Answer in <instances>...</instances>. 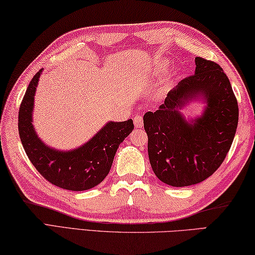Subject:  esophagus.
Masks as SVG:
<instances>
[{
	"instance_id": "1",
	"label": "esophagus",
	"mask_w": 255,
	"mask_h": 255,
	"mask_svg": "<svg viewBox=\"0 0 255 255\" xmlns=\"http://www.w3.org/2000/svg\"><path fill=\"white\" fill-rule=\"evenodd\" d=\"M133 124H135L136 128H141L142 127L143 120H142V117L140 115H136L135 117H133Z\"/></svg>"
}]
</instances>
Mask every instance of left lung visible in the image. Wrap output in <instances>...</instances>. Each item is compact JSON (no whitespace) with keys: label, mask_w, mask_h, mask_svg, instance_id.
Instances as JSON below:
<instances>
[{"label":"left lung","mask_w":255,"mask_h":255,"mask_svg":"<svg viewBox=\"0 0 255 255\" xmlns=\"http://www.w3.org/2000/svg\"><path fill=\"white\" fill-rule=\"evenodd\" d=\"M195 73L168 92L155 113L143 115L151 168L161 182L184 187L203 182L223 163L239 122V106L219 64L195 58ZM201 98L202 116L186 121L180 109Z\"/></svg>","instance_id":"obj_1"}]
</instances>
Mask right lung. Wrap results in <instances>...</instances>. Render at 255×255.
<instances>
[{
    "mask_svg": "<svg viewBox=\"0 0 255 255\" xmlns=\"http://www.w3.org/2000/svg\"><path fill=\"white\" fill-rule=\"evenodd\" d=\"M42 69L27 87L18 110V135L35 169L55 186L69 191H86L97 186L112 168L120 143L133 129L131 119L109 122L89 141L72 150H57L36 135L33 127L34 95Z\"/></svg>",
    "mask_w": 255,
    "mask_h": 255,
    "instance_id": "add662e5",
    "label": "right lung"
}]
</instances>
